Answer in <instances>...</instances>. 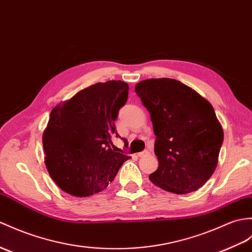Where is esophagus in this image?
I'll return each mask as SVG.
<instances>
[{"label": "esophagus", "mask_w": 252, "mask_h": 252, "mask_svg": "<svg viewBox=\"0 0 252 252\" xmlns=\"http://www.w3.org/2000/svg\"><path fill=\"white\" fill-rule=\"evenodd\" d=\"M148 154H149V151H148V150H144V151H142V153H138V154H137V156L140 158V157H144V156L148 155Z\"/></svg>", "instance_id": "1"}]
</instances>
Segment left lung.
Wrapping results in <instances>:
<instances>
[{
  "mask_svg": "<svg viewBox=\"0 0 252 252\" xmlns=\"http://www.w3.org/2000/svg\"><path fill=\"white\" fill-rule=\"evenodd\" d=\"M150 114L159 167L149 179L161 189L186 194L212 177L223 130L206 98L172 78H151L135 86Z\"/></svg>",
  "mask_w": 252,
  "mask_h": 252,
  "instance_id": "left-lung-1",
  "label": "left lung"
}]
</instances>
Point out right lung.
<instances>
[{"instance_id": "add662e5", "label": "right lung", "mask_w": 252, "mask_h": 252, "mask_svg": "<svg viewBox=\"0 0 252 252\" xmlns=\"http://www.w3.org/2000/svg\"><path fill=\"white\" fill-rule=\"evenodd\" d=\"M121 80L86 88L51 110L43 133L45 164L52 180L68 194L86 197L103 191L131 157L110 148L115 120L127 99Z\"/></svg>"}]
</instances>
